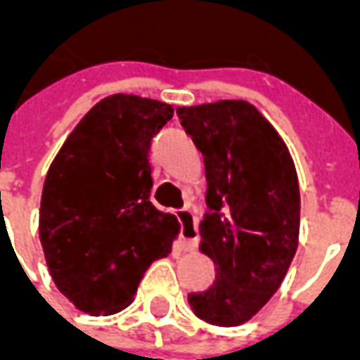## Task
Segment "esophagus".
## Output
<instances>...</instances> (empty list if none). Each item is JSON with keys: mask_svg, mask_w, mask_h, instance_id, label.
<instances>
[{"mask_svg": "<svg viewBox=\"0 0 360 360\" xmlns=\"http://www.w3.org/2000/svg\"><path fill=\"white\" fill-rule=\"evenodd\" d=\"M177 218L181 221V247L183 250L191 252L198 245V224H196L195 214L191 210H179Z\"/></svg>", "mask_w": 360, "mask_h": 360, "instance_id": "esophagus-1", "label": "esophagus"}]
</instances>
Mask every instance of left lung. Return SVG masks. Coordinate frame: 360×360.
Segmentation results:
<instances>
[{
  "instance_id": "obj_1",
  "label": "left lung",
  "mask_w": 360,
  "mask_h": 360,
  "mask_svg": "<svg viewBox=\"0 0 360 360\" xmlns=\"http://www.w3.org/2000/svg\"><path fill=\"white\" fill-rule=\"evenodd\" d=\"M177 115L204 156L206 204L200 252L216 279L188 293L196 316L214 326L249 322L285 278L301 226L299 179L289 148L247 100L179 105Z\"/></svg>"
}]
</instances>
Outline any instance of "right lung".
Segmentation results:
<instances>
[{
  "mask_svg": "<svg viewBox=\"0 0 360 360\" xmlns=\"http://www.w3.org/2000/svg\"><path fill=\"white\" fill-rule=\"evenodd\" d=\"M173 105L111 94L90 108L53 158L40 200V243L50 276L92 316L127 309L139 281L179 235L150 200L152 136Z\"/></svg>",
  "mask_w": 360,
  "mask_h": 360,
  "instance_id": "obj_1",
  "label": "right lung"
}]
</instances>
